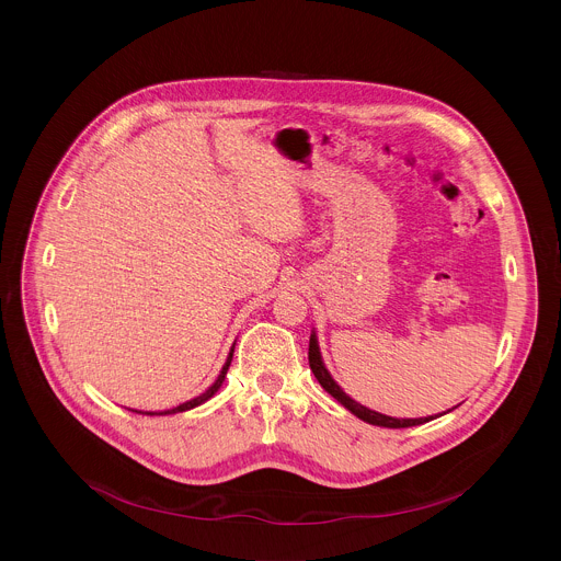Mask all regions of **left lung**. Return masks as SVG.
I'll use <instances>...</instances> for the list:
<instances>
[{
	"instance_id": "1",
	"label": "left lung",
	"mask_w": 561,
	"mask_h": 561,
	"mask_svg": "<svg viewBox=\"0 0 561 561\" xmlns=\"http://www.w3.org/2000/svg\"><path fill=\"white\" fill-rule=\"evenodd\" d=\"M308 364H310V370H312V375L317 377V381L322 383V388H324L329 394H333L346 411H351V413H353L355 417H359L362 422H368V424H373V426H383V428H409V426L426 424V422H431V420L437 417V415H435V417L431 415V417H417V420H397V417H388V415H383V413L370 411V409L362 407L359 402H355L353 397H348V394L342 390V386L331 377L329 368L324 366V359H322V353H319V344H317L314 331L310 333ZM453 409H457V407H453ZM453 409H450V411H453ZM450 411H446V413H450ZM446 413H444V415H446Z\"/></svg>"
}]
</instances>
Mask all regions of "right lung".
I'll use <instances>...</instances> for the list:
<instances>
[{"label": "right lung", "mask_w": 561, "mask_h": 561, "mask_svg": "<svg viewBox=\"0 0 561 561\" xmlns=\"http://www.w3.org/2000/svg\"><path fill=\"white\" fill-rule=\"evenodd\" d=\"M232 353H234V344H232V348H230V353H228V357H226V364L221 366L217 379H215L202 394H197V397L188 399V402H184V404H180V407H175V409H169V411H157V413H152V411H133V413H141V415H175V413H184V411H191V409H195V407H202L204 402H208V399L221 388V383H224V379H226V373H228V366H230V362H232Z\"/></svg>", "instance_id": "1"}]
</instances>
